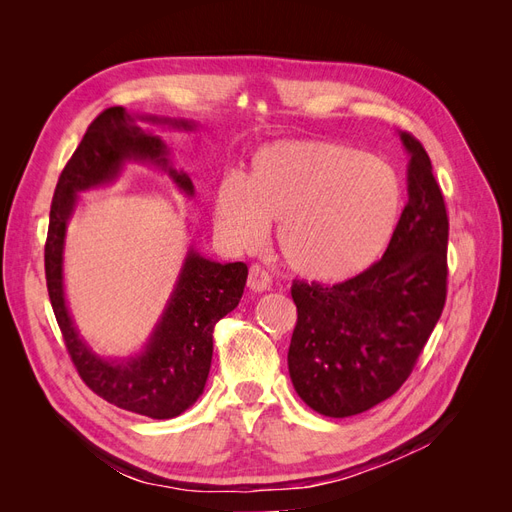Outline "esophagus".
I'll return each mask as SVG.
<instances>
[{
  "mask_svg": "<svg viewBox=\"0 0 512 512\" xmlns=\"http://www.w3.org/2000/svg\"><path fill=\"white\" fill-rule=\"evenodd\" d=\"M247 288L252 292H267L271 288V277L265 269H260L258 265H254L250 269V277H247Z\"/></svg>",
  "mask_w": 512,
  "mask_h": 512,
  "instance_id": "obj_1",
  "label": "esophagus"
}]
</instances>
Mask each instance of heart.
<instances>
[{"label":"heart","instance_id":"b5f03b06","mask_svg":"<svg viewBox=\"0 0 512 512\" xmlns=\"http://www.w3.org/2000/svg\"><path fill=\"white\" fill-rule=\"evenodd\" d=\"M213 226L237 250L265 241L269 220L288 265L320 282L363 273L386 252L404 213V183L380 158L294 138L260 147L250 168L213 188Z\"/></svg>","mask_w":512,"mask_h":512}]
</instances>
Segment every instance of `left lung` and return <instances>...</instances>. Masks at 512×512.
<instances>
[{"mask_svg":"<svg viewBox=\"0 0 512 512\" xmlns=\"http://www.w3.org/2000/svg\"><path fill=\"white\" fill-rule=\"evenodd\" d=\"M408 151V205L384 256L342 284H292L288 371L322 416L346 418L389 399L410 376L446 301L448 218L423 145Z\"/></svg>","mask_w":512,"mask_h":512,"instance_id":"obj_1","label":"left lung"}]
</instances>
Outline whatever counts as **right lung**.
I'll list each match as a JSON object with an SVG mask.
<instances>
[{"mask_svg":"<svg viewBox=\"0 0 512 512\" xmlns=\"http://www.w3.org/2000/svg\"><path fill=\"white\" fill-rule=\"evenodd\" d=\"M143 123L183 132L196 130L192 119L128 113L123 106L106 108L91 121L57 181L44 271L57 324L83 382L108 404L162 421L179 416L203 395L213 356V327L239 305L247 267L243 262L220 265L190 245L175 288L143 350L128 356H102L85 342L70 314L64 286L66 235L79 194L117 181L126 164L141 162L158 168L181 194L194 196L192 179L173 166L164 138Z\"/></svg>","mask_w":512,"mask_h":512,"instance_id":"1","label":"right lung"}]
</instances>
